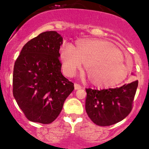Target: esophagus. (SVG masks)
I'll list each match as a JSON object with an SVG mask.
<instances>
[{
	"mask_svg": "<svg viewBox=\"0 0 149 149\" xmlns=\"http://www.w3.org/2000/svg\"><path fill=\"white\" fill-rule=\"evenodd\" d=\"M74 88H75V90H79V89L82 88V86H81V85H79V84H74Z\"/></svg>",
	"mask_w": 149,
	"mask_h": 149,
	"instance_id": "1",
	"label": "esophagus"
}]
</instances>
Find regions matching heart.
I'll use <instances>...</instances> for the list:
<instances>
[{"instance_id":"b5f03b06","label":"heart","mask_w":149,"mask_h":149,"mask_svg":"<svg viewBox=\"0 0 149 149\" xmlns=\"http://www.w3.org/2000/svg\"><path fill=\"white\" fill-rule=\"evenodd\" d=\"M61 59L65 74L73 76L86 65L91 82L98 87H113L127 77L129 68L123 62V55L112 43L103 40L81 39L76 48L63 45Z\"/></svg>"}]
</instances>
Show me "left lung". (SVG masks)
<instances>
[{
	"mask_svg": "<svg viewBox=\"0 0 149 149\" xmlns=\"http://www.w3.org/2000/svg\"><path fill=\"white\" fill-rule=\"evenodd\" d=\"M138 87V81L116 88L93 90L86 88V111L98 126L115 124L130 113Z\"/></svg>",
	"mask_w": 149,
	"mask_h": 149,
	"instance_id": "1",
	"label": "left lung"
}]
</instances>
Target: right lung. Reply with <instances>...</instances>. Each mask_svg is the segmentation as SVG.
Wrapping results in <instances>:
<instances>
[{"label": "right lung", "mask_w": 149, "mask_h": 149, "mask_svg": "<svg viewBox=\"0 0 149 149\" xmlns=\"http://www.w3.org/2000/svg\"><path fill=\"white\" fill-rule=\"evenodd\" d=\"M63 38L46 31L24 45L14 65L13 93L26 118L48 124L58 116L74 84L63 76Z\"/></svg>", "instance_id": "right-lung-1"}]
</instances>
